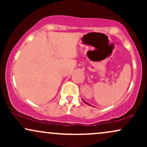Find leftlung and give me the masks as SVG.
Listing matches in <instances>:
<instances>
[{
  "instance_id": "left-lung-1",
  "label": "left lung",
  "mask_w": 147,
  "mask_h": 147,
  "mask_svg": "<svg viewBox=\"0 0 147 147\" xmlns=\"http://www.w3.org/2000/svg\"><path fill=\"white\" fill-rule=\"evenodd\" d=\"M84 102H85V103H86V104H88V103H86V102H85V101H84Z\"/></svg>"
}]
</instances>
